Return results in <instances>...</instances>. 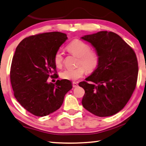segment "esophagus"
<instances>
[{"label":"esophagus","mask_w":146,"mask_h":146,"mask_svg":"<svg viewBox=\"0 0 146 146\" xmlns=\"http://www.w3.org/2000/svg\"><path fill=\"white\" fill-rule=\"evenodd\" d=\"M78 86V83H76V82H73V83H72V87H73L74 88L77 87Z\"/></svg>","instance_id":"1"}]
</instances>
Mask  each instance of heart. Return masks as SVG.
Masks as SVG:
<instances>
[{"mask_svg": "<svg viewBox=\"0 0 146 146\" xmlns=\"http://www.w3.org/2000/svg\"><path fill=\"white\" fill-rule=\"evenodd\" d=\"M68 51L78 57L77 64L80 65L74 68H66L60 74L64 80L76 81L84 75L86 70L92 73L98 68L100 57L96 52L90 50V46L80 39H75L67 46ZM63 63V55L61 51H57L54 55V63L57 67H61Z\"/></svg>", "mask_w": 146, "mask_h": 146, "instance_id": "b5f03b06", "label": "heart"}]
</instances>
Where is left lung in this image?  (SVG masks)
<instances>
[{"instance_id":"obj_1","label":"left lung","mask_w":146,"mask_h":146,"mask_svg":"<svg viewBox=\"0 0 146 146\" xmlns=\"http://www.w3.org/2000/svg\"><path fill=\"white\" fill-rule=\"evenodd\" d=\"M82 39L94 46L100 57L98 66L87 82L79 83L85 92L83 106L96 116L114 115L125 107L135 89L138 73L135 52L112 32L101 31Z\"/></svg>"}]
</instances>
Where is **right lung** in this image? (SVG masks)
<instances>
[{"instance_id":"add662e5","label":"right lung","mask_w":146,"mask_h":146,"mask_svg":"<svg viewBox=\"0 0 146 146\" xmlns=\"http://www.w3.org/2000/svg\"><path fill=\"white\" fill-rule=\"evenodd\" d=\"M67 39L59 32L39 33L24 39L16 48L11 65V87L18 102L33 115L44 116L57 111L72 88L67 80L47 82L56 75L54 55Z\"/></svg>"}]
</instances>
